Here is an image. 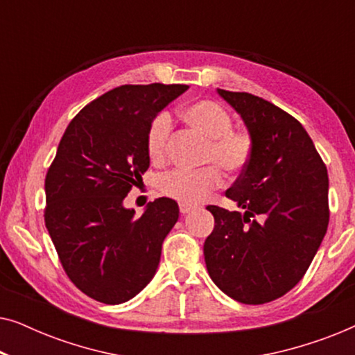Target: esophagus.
<instances>
[{"label": "esophagus", "instance_id": "esophagus-1", "mask_svg": "<svg viewBox=\"0 0 355 355\" xmlns=\"http://www.w3.org/2000/svg\"><path fill=\"white\" fill-rule=\"evenodd\" d=\"M193 208H196V207L189 205V203H179V211H181L182 215H186V213H191Z\"/></svg>", "mask_w": 355, "mask_h": 355}]
</instances>
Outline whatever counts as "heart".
Wrapping results in <instances>:
<instances>
[{"mask_svg":"<svg viewBox=\"0 0 355 355\" xmlns=\"http://www.w3.org/2000/svg\"><path fill=\"white\" fill-rule=\"evenodd\" d=\"M182 119L208 139L202 163H215L227 176H237L247 168L254 150L252 137L245 130L232 129L231 114L221 105L211 100L196 101L182 111ZM171 128L168 113H158L150 123L145 147L153 162H159L166 155ZM220 184L221 173L211 164L197 171L174 169L162 174L157 181L162 193L189 205L202 202Z\"/></svg>","mask_w":355,"mask_h":355,"instance_id":"heart-1","label":"heart"}]
</instances>
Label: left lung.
I'll list each match as a JSON object with an SVG mask.
<instances>
[{
	"mask_svg": "<svg viewBox=\"0 0 355 355\" xmlns=\"http://www.w3.org/2000/svg\"><path fill=\"white\" fill-rule=\"evenodd\" d=\"M218 94L241 114L254 150L226 191L244 213L207 207L215 218L203 244L207 270L237 302H271L302 279L327 234V166L286 111L245 92Z\"/></svg>",
	"mask_w": 355,
	"mask_h": 355,
	"instance_id": "8db88e82",
	"label": "left lung"
}]
</instances>
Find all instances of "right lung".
Listing matches in <instances>:
<instances>
[{"label":"right lung","mask_w":355,"mask_h":355,"mask_svg":"<svg viewBox=\"0 0 355 355\" xmlns=\"http://www.w3.org/2000/svg\"><path fill=\"white\" fill-rule=\"evenodd\" d=\"M187 89L116 87L82 108L58 145L45 179V225L66 275L98 302H128L157 273L178 203L157 198L137 218L123 202L150 166V123Z\"/></svg>","instance_id":"1"}]
</instances>
